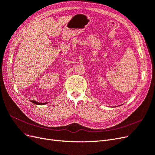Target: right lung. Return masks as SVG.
<instances>
[{
  "label": "right lung",
  "instance_id": "right-lung-1",
  "mask_svg": "<svg viewBox=\"0 0 155 155\" xmlns=\"http://www.w3.org/2000/svg\"><path fill=\"white\" fill-rule=\"evenodd\" d=\"M31 102H32V103H33V104H34L39 105H45V104H48V103H39V102H38V101H34V100H32V101H31Z\"/></svg>",
  "mask_w": 155,
  "mask_h": 155
}]
</instances>
